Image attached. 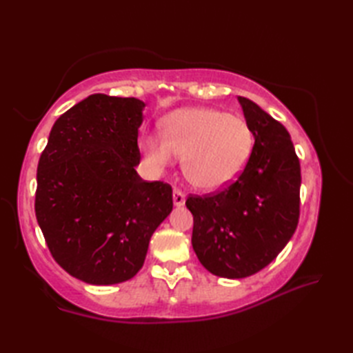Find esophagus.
I'll return each mask as SVG.
<instances>
[{"instance_id": "34e87169", "label": "esophagus", "mask_w": 353, "mask_h": 353, "mask_svg": "<svg viewBox=\"0 0 353 353\" xmlns=\"http://www.w3.org/2000/svg\"><path fill=\"white\" fill-rule=\"evenodd\" d=\"M172 203H174V206H177V208L185 205V196L182 191H179V190L172 191Z\"/></svg>"}]
</instances>
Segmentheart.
<instances>
[{
	"label": "heart",
	"instance_id": "1",
	"mask_svg": "<svg viewBox=\"0 0 353 353\" xmlns=\"http://www.w3.org/2000/svg\"><path fill=\"white\" fill-rule=\"evenodd\" d=\"M163 137L147 134L142 148L154 170L183 156V172L200 190L214 191L234 182L253 148L244 119L209 108L177 109L163 118Z\"/></svg>",
	"mask_w": 353,
	"mask_h": 353
}]
</instances>
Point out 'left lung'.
<instances>
[{
    "mask_svg": "<svg viewBox=\"0 0 353 353\" xmlns=\"http://www.w3.org/2000/svg\"><path fill=\"white\" fill-rule=\"evenodd\" d=\"M254 138L236 182L214 196H190L192 249L208 272L243 279L267 267L299 223L301 163L287 129L256 103L238 97Z\"/></svg>",
    "mask_w": 353,
    "mask_h": 353,
    "instance_id": "obj_1",
    "label": "left lung"
}]
</instances>
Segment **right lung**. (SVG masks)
Here are the masks:
<instances>
[{"label": "right lung", "mask_w": 353, "mask_h": 353, "mask_svg": "<svg viewBox=\"0 0 353 353\" xmlns=\"http://www.w3.org/2000/svg\"><path fill=\"white\" fill-rule=\"evenodd\" d=\"M144 108L89 95L57 118L37 165V224L57 264L86 283L132 279L172 211L171 186L134 170Z\"/></svg>", "instance_id": "1"}]
</instances>
